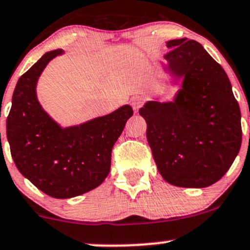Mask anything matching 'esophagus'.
<instances>
[{"instance_id":"esophagus-1","label":"esophagus","mask_w":250,"mask_h":250,"mask_svg":"<svg viewBox=\"0 0 250 250\" xmlns=\"http://www.w3.org/2000/svg\"><path fill=\"white\" fill-rule=\"evenodd\" d=\"M143 103L144 100L142 96H132V98H131V104H132L135 111H138V109L141 108L142 104H143Z\"/></svg>"}]
</instances>
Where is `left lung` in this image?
I'll return each mask as SVG.
<instances>
[{"label":"left lung","instance_id":"left-lung-1","mask_svg":"<svg viewBox=\"0 0 250 250\" xmlns=\"http://www.w3.org/2000/svg\"><path fill=\"white\" fill-rule=\"evenodd\" d=\"M166 70L182 79L173 101H147L139 109L162 178L204 188L222 179L242 142L241 111L224 69L195 40L167 42Z\"/></svg>","mask_w":250,"mask_h":250}]
</instances>
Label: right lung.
<instances>
[{
	"mask_svg": "<svg viewBox=\"0 0 250 250\" xmlns=\"http://www.w3.org/2000/svg\"><path fill=\"white\" fill-rule=\"evenodd\" d=\"M63 50L46 52L19 79L7 118L10 154L21 174L45 194L68 199L96 188L111 169L112 147L132 117L124 104L83 124L62 127L42 109L37 82Z\"/></svg>",
	"mask_w": 250,
	"mask_h": 250,
	"instance_id": "right-lung-1",
	"label": "right lung"
}]
</instances>
